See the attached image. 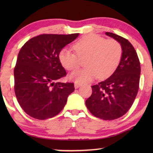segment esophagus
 I'll list each match as a JSON object with an SVG mask.
<instances>
[{
	"label": "esophagus",
	"mask_w": 153,
	"mask_h": 153,
	"mask_svg": "<svg viewBox=\"0 0 153 153\" xmlns=\"http://www.w3.org/2000/svg\"><path fill=\"white\" fill-rule=\"evenodd\" d=\"M81 85V83H76L75 82L74 83V88H79Z\"/></svg>",
	"instance_id": "obj_1"
}]
</instances>
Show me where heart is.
Instances as JSON below:
<instances>
[{"label": "heart", "instance_id": "heart-1", "mask_svg": "<svg viewBox=\"0 0 153 153\" xmlns=\"http://www.w3.org/2000/svg\"><path fill=\"white\" fill-rule=\"evenodd\" d=\"M76 54L67 48L60 51L58 59L68 70L78 68L80 60H85V69L73 71L70 80L76 83L91 81L98 77L104 79L114 72L122 56V47L115 39H108L95 35H85L74 45Z\"/></svg>", "mask_w": 153, "mask_h": 153}]
</instances>
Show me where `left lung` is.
I'll use <instances>...</instances> for the list:
<instances>
[{"mask_svg":"<svg viewBox=\"0 0 153 153\" xmlns=\"http://www.w3.org/2000/svg\"><path fill=\"white\" fill-rule=\"evenodd\" d=\"M105 34L120 43L122 56L114 72L92 86L93 93L85 105L97 118L112 120L125 115L132 105L139 91L141 65L134 48L127 39L112 33Z\"/></svg>","mask_w":153,"mask_h":153,"instance_id":"left-lung-1","label":"left lung"}]
</instances>
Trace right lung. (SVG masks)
Masks as SVG:
<instances>
[{
  "instance_id": "1",
  "label": "right lung",
  "mask_w": 153,
  "mask_h": 153,
  "mask_svg": "<svg viewBox=\"0 0 153 153\" xmlns=\"http://www.w3.org/2000/svg\"><path fill=\"white\" fill-rule=\"evenodd\" d=\"M79 35H40L21 49L14 70V92L21 107L30 116L38 120L54 117L74 92L73 83L58 81L66 75L58 55Z\"/></svg>"
}]
</instances>
